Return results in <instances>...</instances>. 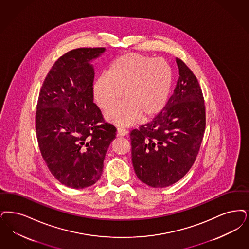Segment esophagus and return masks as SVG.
Segmentation results:
<instances>
[{"mask_svg":"<svg viewBox=\"0 0 249 249\" xmlns=\"http://www.w3.org/2000/svg\"><path fill=\"white\" fill-rule=\"evenodd\" d=\"M117 133H118L119 136H126L128 134V131L126 129H123V128H119Z\"/></svg>","mask_w":249,"mask_h":249,"instance_id":"esophagus-1","label":"esophagus"}]
</instances>
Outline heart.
<instances>
[{
  "label": "heart",
  "instance_id": "1",
  "mask_svg": "<svg viewBox=\"0 0 249 249\" xmlns=\"http://www.w3.org/2000/svg\"><path fill=\"white\" fill-rule=\"evenodd\" d=\"M172 71L161 58L140 53H127L113 60L107 74H102L92 86L94 102L102 109L120 105L106 113V119L119 126L158 115L168 103Z\"/></svg>",
  "mask_w": 249,
  "mask_h": 249
}]
</instances>
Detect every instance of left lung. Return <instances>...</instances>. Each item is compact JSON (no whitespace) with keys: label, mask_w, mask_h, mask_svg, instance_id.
I'll list each match as a JSON object with an SVG mask.
<instances>
[{"label":"left lung","mask_w":249,"mask_h":249,"mask_svg":"<svg viewBox=\"0 0 249 249\" xmlns=\"http://www.w3.org/2000/svg\"><path fill=\"white\" fill-rule=\"evenodd\" d=\"M179 79L167 105L148 123L130 132L131 161L140 180L164 188L191 169L204 136L206 112L194 73L176 58Z\"/></svg>","instance_id":"8db88e82"}]
</instances>
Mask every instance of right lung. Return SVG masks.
Returning a JSON list of instances; mask_svg holds the SVG:
<instances>
[{
  "label": "right lung",
  "mask_w": 249,
  "mask_h": 249,
  "mask_svg": "<svg viewBox=\"0 0 249 249\" xmlns=\"http://www.w3.org/2000/svg\"><path fill=\"white\" fill-rule=\"evenodd\" d=\"M106 48H79L61 56L43 81L36 111L41 156L54 178L82 189L99 180L116 128L101 123L93 103L92 82L97 59Z\"/></svg>",
  "instance_id": "obj_1"
}]
</instances>
